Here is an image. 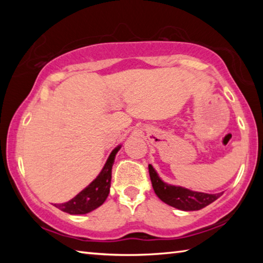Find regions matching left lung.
Masks as SVG:
<instances>
[{
    "instance_id": "1",
    "label": "left lung",
    "mask_w": 263,
    "mask_h": 263,
    "mask_svg": "<svg viewBox=\"0 0 263 263\" xmlns=\"http://www.w3.org/2000/svg\"><path fill=\"white\" fill-rule=\"evenodd\" d=\"M148 172L154 193L158 197L168 205L179 209V210H201L221 196V194L198 193V191L189 190L183 186L168 184L160 179L152 164H148Z\"/></svg>"
}]
</instances>
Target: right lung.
<instances>
[{"label": "right lung", "instance_id": "1", "mask_svg": "<svg viewBox=\"0 0 263 263\" xmlns=\"http://www.w3.org/2000/svg\"><path fill=\"white\" fill-rule=\"evenodd\" d=\"M119 149H121V146H117L111 152L99 176L87 188H84L81 193H79L70 201L61 204H54V206L60 209L61 211L69 213V215H86V213L101 206L109 195L111 184V169H112L116 154Z\"/></svg>", "mask_w": 263, "mask_h": 263}]
</instances>
